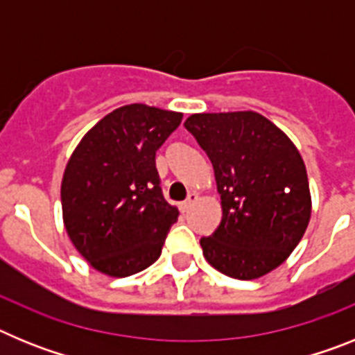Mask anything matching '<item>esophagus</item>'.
<instances>
[{"label":"esophagus","mask_w":355,"mask_h":355,"mask_svg":"<svg viewBox=\"0 0 355 355\" xmlns=\"http://www.w3.org/2000/svg\"><path fill=\"white\" fill-rule=\"evenodd\" d=\"M197 199H199V197H197V193H190V196H188V199L184 200L183 205H181V209H183V211H188V209H192V206L196 205Z\"/></svg>","instance_id":"1"}]
</instances>
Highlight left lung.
Here are the masks:
<instances>
[{
  "mask_svg": "<svg viewBox=\"0 0 355 355\" xmlns=\"http://www.w3.org/2000/svg\"><path fill=\"white\" fill-rule=\"evenodd\" d=\"M184 128L213 165L222 220L200 238L206 261L240 281L283 265L311 218L304 159L290 137L258 112L193 114Z\"/></svg>",
  "mask_w": 355,
  "mask_h": 355,
  "instance_id": "left-lung-1",
  "label": "left lung"
}]
</instances>
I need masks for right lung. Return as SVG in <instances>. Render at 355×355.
<instances>
[{
    "label": "right lung",
    "instance_id": "obj_1",
    "mask_svg": "<svg viewBox=\"0 0 355 355\" xmlns=\"http://www.w3.org/2000/svg\"><path fill=\"white\" fill-rule=\"evenodd\" d=\"M183 114L142 103L110 112L85 133L62 178L69 240L92 268L128 277L162 254L178 208L163 199L156 150Z\"/></svg>",
    "mask_w": 355,
    "mask_h": 355
}]
</instances>
